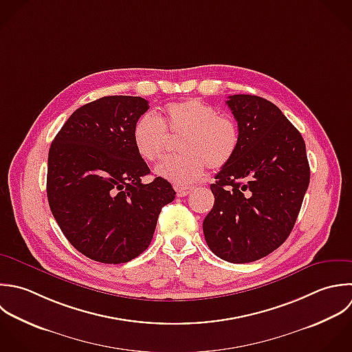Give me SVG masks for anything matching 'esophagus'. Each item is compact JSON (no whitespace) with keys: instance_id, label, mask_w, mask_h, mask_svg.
Masks as SVG:
<instances>
[{"instance_id":"34e87169","label":"esophagus","mask_w":352,"mask_h":352,"mask_svg":"<svg viewBox=\"0 0 352 352\" xmlns=\"http://www.w3.org/2000/svg\"><path fill=\"white\" fill-rule=\"evenodd\" d=\"M192 190H193V188H181V186H177V188H175V192H177V196H178V197H185V196H188Z\"/></svg>"}]
</instances>
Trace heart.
Returning a JSON list of instances; mask_svg holds the SVG:
<instances>
[{
	"instance_id": "b5f03b06",
	"label": "heart",
	"mask_w": 352,
	"mask_h": 352,
	"mask_svg": "<svg viewBox=\"0 0 352 352\" xmlns=\"http://www.w3.org/2000/svg\"><path fill=\"white\" fill-rule=\"evenodd\" d=\"M163 122L153 113H144L133 127V144L137 153L146 162H157L166 153L167 131L184 134L178 157L163 162L156 174L177 186L197 182L208 164L219 170L234 157L240 144L236 120L199 100L185 98L163 108Z\"/></svg>"
}]
</instances>
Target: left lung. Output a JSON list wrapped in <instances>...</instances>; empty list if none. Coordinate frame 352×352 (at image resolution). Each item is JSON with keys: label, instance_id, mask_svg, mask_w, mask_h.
I'll return each instance as SVG.
<instances>
[{"label": "left lung", "instance_id": "left-lung-1", "mask_svg": "<svg viewBox=\"0 0 352 352\" xmlns=\"http://www.w3.org/2000/svg\"><path fill=\"white\" fill-rule=\"evenodd\" d=\"M240 130L234 157L211 184L203 222L210 250L230 263L267 256L291 234L310 184L306 144L281 109L251 94L226 101Z\"/></svg>", "mask_w": 352, "mask_h": 352}]
</instances>
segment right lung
<instances>
[{
    "instance_id": "obj_1",
    "label": "right lung",
    "mask_w": 352,
    "mask_h": 352,
    "mask_svg": "<svg viewBox=\"0 0 352 352\" xmlns=\"http://www.w3.org/2000/svg\"><path fill=\"white\" fill-rule=\"evenodd\" d=\"M148 101L107 96L78 108L54 137L46 195L65 239L91 261L119 265L152 241L162 208L175 199L171 184L151 173L133 144V127Z\"/></svg>"
}]
</instances>
